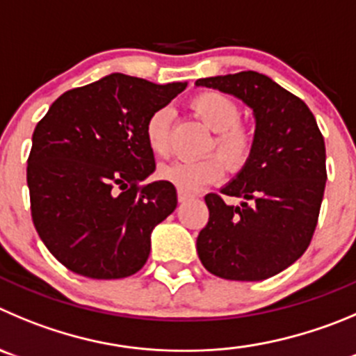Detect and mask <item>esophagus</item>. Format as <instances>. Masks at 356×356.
I'll list each match as a JSON object with an SVG mask.
<instances>
[{
  "mask_svg": "<svg viewBox=\"0 0 356 356\" xmlns=\"http://www.w3.org/2000/svg\"><path fill=\"white\" fill-rule=\"evenodd\" d=\"M193 197V195H189V193H186V191H182V189H177V198H179V202H186V200H189V198Z\"/></svg>",
  "mask_w": 356,
  "mask_h": 356,
  "instance_id": "34e87169",
  "label": "esophagus"
}]
</instances>
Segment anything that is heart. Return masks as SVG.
Here are the masks:
<instances>
[{"label":"heart","mask_w":356,"mask_h":356,"mask_svg":"<svg viewBox=\"0 0 356 356\" xmlns=\"http://www.w3.org/2000/svg\"><path fill=\"white\" fill-rule=\"evenodd\" d=\"M191 108L214 131L211 147H216L228 167L241 168L251 154L254 138L253 131L238 121L241 111L237 103L227 95L207 91L191 99ZM170 108L161 107L145 121V140L158 156H167L170 151ZM220 159L218 154H207L202 158L174 159L159 167L158 175L186 193H197L223 177L225 163Z\"/></svg>","instance_id":"obj_1"}]
</instances>
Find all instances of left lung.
<instances>
[{
  "label": "left lung",
  "instance_id": "8db88e82",
  "mask_svg": "<svg viewBox=\"0 0 356 356\" xmlns=\"http://www.w3.org/2000/svg\"><path fill=\"white\" fill-rule=\"evenodd\" d=\"M197 86L234 95L257 119L244 168L221 189L242 204L205 195L209 221L197 238L198 258L218 277L264 281L311 244L327 181L323 135L307 105L264 73L198 79Z\"/></svg>",
  "mask_w": 356,
  "mask_h": 356
}]
</instances>
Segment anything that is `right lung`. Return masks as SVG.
<instances>
[{
    "mask_svg": "<svg viewBox=\"0 0 356 356\" xmlns=\"http://www.w3.org/2000/svg\"><path fill=\"white\" fill-rule=\"evenodd\" d=\"M186 89L111 73L63 92L33 131L28 158L31 218L43 244L68 270L121 279L140 270L151 232L177 207L154 172L145 121Z\"/></svg>",
    "mask_w": 356,
    "mask_h": 356,
    "instance_id": "add662e5",
    "label": "right lung"
}]
</instances>
